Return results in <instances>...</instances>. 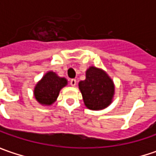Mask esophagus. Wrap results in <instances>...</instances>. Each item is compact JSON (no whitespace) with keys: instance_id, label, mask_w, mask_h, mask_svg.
<instances>
[{"instance_id":"esophagus-1","label":"esophagus","mask_w":156,"mask_h":156,"mask_svg":"<svg viewBox=\"0 0 156 156\" xmlns=\"http://www.w3.org/2000/svg\"><path fill=\"white\" fill-rule=\"evenodd\" d=\"M70 85L73 86V87H75V85H76V80L75 79H71L70 80Z\"/></svg>"}]
</instances>
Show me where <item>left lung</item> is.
Here are the masks:
<instances>
[{
	"instance_id": "1",
	"label": "left lung",
	"mask_w": 156,
	"mask_h": 156,
	"mask_svg": "<svg viewBox=\"0 0 156 156\" xmlns=\"http://www.w3.org/2000/svg\"><path fill=\"white\" fill-rule=\"evenodd\" d=\"M79 88L86 107L92 110L107 108L115 92V86L109 76L95 67L87 69L86 79L79 82Z\"/></svg>"
}]
</instances>
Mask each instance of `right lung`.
I'll return each instance as SVG.
<instances>
[{"label":"right lung","mask_w":156,"mask_h":156,"mask_svg":"<svg viewBox=\"0 0 156 156\" xmlns=\"http://www.w3.org/2000/svg\"><path fill=\"white\" fill-rule=\"evenodd\" d=\"M67 85V80L54 72L47 73L34 87V97L42 105H51L57 99L60 90Z\"/></svg>","instance_id":"obj_1"}]
</instances>
